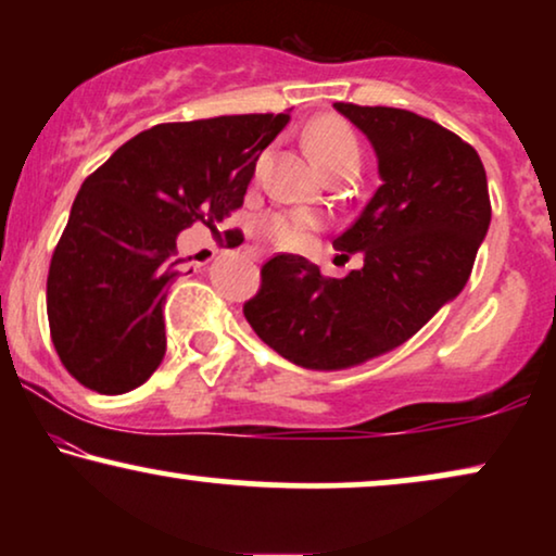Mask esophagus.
<instances>
[{
  "mask_svg": "<svg viewBox=\"0 0 556 556\" xmlns=\"http://www.w3.org/2000/svg\"><path fill=\"white\" fill-rule=\"evenodd\" d=\"M245 255H248V257H253V261H261V257H263L261 250H255V248H248V250H245Z\"/></svg>",
  "mask_w": 556,
  "mask_h": 556,
  "instance_id": "34e87169",
  "label": "esophagus"
}]
</instances>
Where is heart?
Masks as SVG:
<instances>
[{"mask_svg":"<svg viewBox=\"0 0 556 556\" xmlns=\"http://www.w3.org/2000/svg\"><path fill=\"white\" fill-rule=\"evenodd\" d=\"M306 141L318 164L329 174L356 172L362 164V143L352 124L339 116H321L308 126ZM321 219L308 210H278L268 212L257 232L278 248H295L308 240L311 232L318 230Z\"/></svg>","mask_w":556,"mask_h":556,"instance_id":"b5f03b06","label":"heart"}]
</instances>
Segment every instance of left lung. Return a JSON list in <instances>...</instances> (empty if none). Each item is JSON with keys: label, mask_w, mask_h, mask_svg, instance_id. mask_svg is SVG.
<instances>
[{"label": "left lung", "mask_w": 556, "mask_h": 556, "mask_svg": "<svg viewBox=\"0 0 556 556\" xmlns=\"http://www.w3.org/2000/svg\"><path fill=\"white\" fill-rule=\"evenodd\" d=\"M362 128L382 185L333 248L364 265L326 278L316 263L278 253L242 314L270 349L308 369L354 367L400 346L455 299L491 223L478 151L435 121L387 105L333 103Z\"/></svg>", "instance_id": "left-lung-1"}]
</instances>
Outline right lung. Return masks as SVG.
<instances>
[{
    "instance_id": "add662e5",
    "label": "right lung",
    "mask_w": 556,
    "mask_h": 556,
    "mask_svg": "<svg viewBox=\"0 0 556 556\" xmlns=\"http://www.w3.org/2000/svg\"><path fill=\"white\" fill-rule=\"evenodd\" d=\"M288 113H245L136 134L83 181L48 273L50 337L63 367L98 394H124L166 352L164 299L177 235H219ZM232 230H225V238Z\"/></svg>"
}]
</instances>
